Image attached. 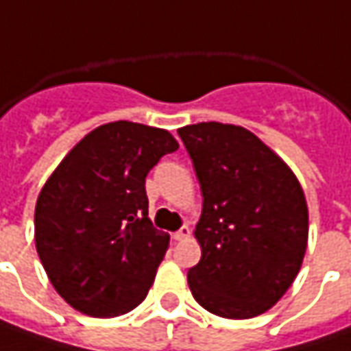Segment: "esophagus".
<instances>
[{
  "instance_id": "1",
  "label": "esophagus",
  "mask_w": 351,
  "mask_h": 351,
  "mask_svg": "<svg viewBox=\"0 0 351 351\" xmlns=\"http://www.w3.org/2000/svg\"><path fill=\"white\" fill-rule=\"evenodd\" d=\"M173 237H175V241H184V239L190 237V227H188V225H182Z\"/></svg>"
}]
</instances>
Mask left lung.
Instances as JSON below:
<instances>
[{
	"mask_svg": "<svg viewBox=\"0 0 351 351\" xmlns=\"http://www.w3.org/2000/svg\"><path fill=\"white\" fill-rule=\"evenodd\" d=\"M178 136L204 196L194 229L202 258L188 270L190 291L217 317H258L301 270L308 237L303 188L247 128L199 122Z\"/></svg>",
	"mask_w": 351,
	"mask_h": 351,
	"instance_id": "obj_1",
	"label": "left lung"
}]
</instances>
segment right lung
<instances>
[{
  "label": "right lung",
  "mask_w": 351,
  "mask_h": 351,
  "mask_svg": "<svg viewBox=\"0 0 351 351\" xmlns=\"http://www.w3.org/2000/svg\"><path fill=\"white\" fill-rule=\"evenodd\" d=\"M176 149L167 130L118 120L89 132L46 180L36 252L75 311L108 319L145 299L169 248V233L147 217L145 176Z\"/></svg>",
  "instance_id": "right-lung-1"
}]
</instances>
